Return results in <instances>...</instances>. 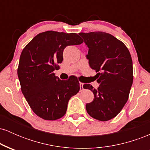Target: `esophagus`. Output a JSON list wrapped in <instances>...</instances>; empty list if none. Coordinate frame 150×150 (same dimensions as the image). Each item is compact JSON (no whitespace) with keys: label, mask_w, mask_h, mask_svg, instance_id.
Segmentation results:
<instances>
[{"label":"esophagus","mask_w":150,"mask_h":150,"mask_svg":"<svg viewBox=\"0 0 150 150\" xmlns=\"http://www.w3.org/2000/svg\"><path fill=\"white\" fill-rule=\"evenodd\" d=\"M80 86L81 89H84L83 88V87H84V84L83 83H82V82H80Z\"/></svg>","instance_id":"34e87169"}]
</instances>
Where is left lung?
Segmentation results:
<instances>
[{
  "label": "left lung",
  "mask_w": 150,
  "mask_h": 150,
  "mask_svg": "<svg viewBox=\"0 0 150 150\" xmlns=\"http://www.w3.org/2000/svg\"><path fill=\"white\" fill-rule=\"evenodd\" d=\"M89 48L86 57L89 66L98 73V89L84 85L94 94L86 104L90 116L101 121L116 117L128 101L133 81L132 61L128 48L111 34L102 32L80 33Z\"/></svg>",
  "instance_id": "obj_1"
}]
</instances>
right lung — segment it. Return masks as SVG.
I'll return each instance as SVG.
<instances>
[{
    "label": "right lung",
    "instance_id": "right-lung-1",
    "mask_svg": "<svg viewBox=\"0 0 150 150\" xmlns=\"http://www.w3.org/2000/svg\"><path fill=\"white\" fill-rule=\"evenodd\" d=\"M82 43L75 33L47 31L37 34L22 50L18 69L22 92L34 113L43 119L63 117L68 101L80 90L75 76L61 80L53 71L63 61L65 48Z\"/></svg>",
    "mask_w": 150,
    "mask_h": 150
}]
</instances>
